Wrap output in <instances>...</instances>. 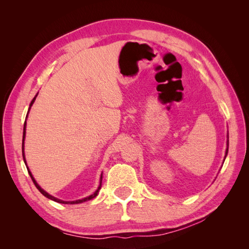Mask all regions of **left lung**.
<instances>
[{"mask_svg": "<svg viewBox=\"0 0 249 249\" xmlns=\"http://www.w3.org/2000/svg\"><path fill=\"white\" fill-rule=\"evenodd\" d=\"M228 153H229V140H228V147H227V150H225V156H224V160H225V157L228 156Z\"/></svg>", "mask_w": 249, "mask_h": 249, "instance_id": "obj_1", "label": "left lung"}]
</instances>
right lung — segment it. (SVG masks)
<instances>
[{"label": "right lung", "instance_id": "right-lung-1", "mask_svg": "<svg viewBox=\"0 0 249 249\" xmlns=\"http://www.w3.org/2000/svg\"><path fill=\"white\" fill-rule=\"evenodd\" d=\"M38 94V93H37ZM37 94L34 96V99L32 100V102L30 103V106H29V110H28V113H27V117H28V114H29V112H30V109H31V107H32V105L34 104V102H35V100H36V96H37ZM26 126H27V123L25 122V124H24V132H22V145H21V149H22V158H24V162H25V164L27 165V161H26V157H25V138H26ZM27 169H28V172H29V175H30V177H31V178H32V180H33V183H34V185L36 186V188L37 189H38L39 191H40V193L42 194V195H44V196L46 197H48L49 199H52V200H54V201H56V202H59V203H65V205H76V203H81V202H84V201H87V200H90V199H92V198H94L97 194H99V191H100V189H101V187H102V179H103V172H102V175H101V178H100V185H99V187H97V189L94 191V193L93 194H91V195H89V196H87V197H84V198H82V199H78V200H72V201H66V200H62V199H59V198H57V197H55V196H53V195H51V194H49L47 191H44L42 188L37 184V182L35 180V178H34V177H33V175L31 173V171L29 170V168H28V166H27Z\"/></svg>", "mask_w": 249, "mask_h": 249}]
</instances>
